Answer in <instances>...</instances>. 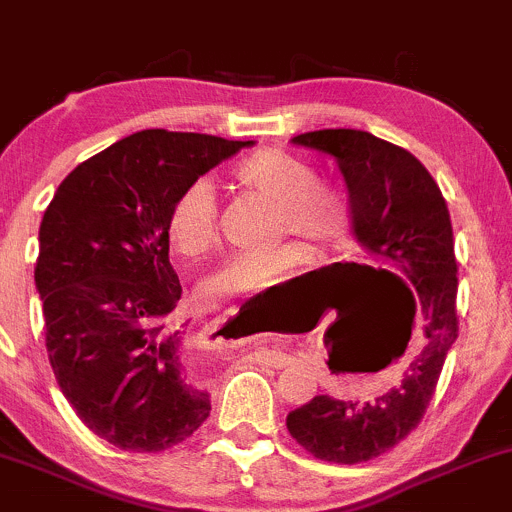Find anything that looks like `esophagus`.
Wrapping results in <instances>:
<instances>
[{
    "label": "esophagus",
    "instance_id": "34e87169",
    "mask_svg": "<svg viewBox=\"0 0 512 512\" xmlns=\"http://www.w3.org/2000/svg\"><path fill=\"white\" fill-rule=\"evenodd\" d=\"M207 337H212V345H234L244 337V323L239 318H221L214 325H209ZM261 355L273 367H286L291 362V357L276 347H261Z\"/></svg>",
    "mask_w": 512,
    "mask_h": 512
}]
</instances>
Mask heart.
<instances>
[{"mask_svg":"<svg viewBox=\"0 0 512 512\" xmlns=\"http://www.w3.org/2000/svg\"><path fill=\"white\" fill-rule=\"evenodd\" d=\"M231 182L246 194L273 204L268 241H305L318 251L340 249L352 236V204L342 189L318 182L313 167L288 152L268 147L241 160L231 170ZM165 231L170 246L184 258H202L219 241V209L207 179H194L172 199ZM298 244H278L261 254H236L219 263L199 286L204 303L219 305L268 291L305 261Z\"/></svg>","mask_w":512,"mask_h":512,"instance_id":"1","label":"heart"}]
</instances>
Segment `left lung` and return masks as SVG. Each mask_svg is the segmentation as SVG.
<instances>
[{
    "label": "left lung",
    "mask_w": 512,
    "mask_h": 512,
    "mask_svg": "<svg viewBox=\"0 0 512 512\" xmlns=\"http://www.w3.org/2000/svg\"><path fill=\"white\" fill-rule=\"evenodd\" d=\"M293 142L335 157L350 192L357 241L374 261L390 268L379 271L414 291L394 355L407 352L397 384L362 404L320 394L286 419L288 431L305 451L320 461L352 466L382 456L412 434L424 419L446 352L458 337L451 217L439 184L404 147L350 128L313 130L295 135ZM414 324L420 333L407 351L403 337L411 336Z\"/></svg>",
    "instance_id": "obj_1"
}]
</instances>
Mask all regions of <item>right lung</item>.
<instances>
[{"mask_svg":"<svg viewBox=\"0 0 512 512\" xmlns=\"http://www.w3.org/2000/svg\"><path fill=\"white\" fill-rule=\"evenodd\" d=\"M251 140L142 130L81 162L39 229L46 352L78 419L123 451L157 453L207 421L209 394L170 325L182 295L167 209Z\"/></svg>","mask_w":512,"mask_h":512,"instance_id":"1","label":"right lung"}]
</instances>
